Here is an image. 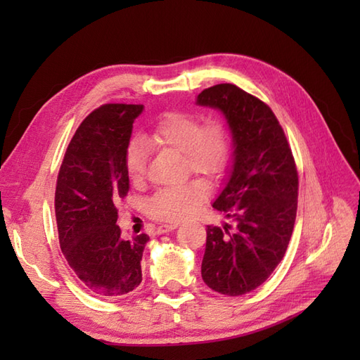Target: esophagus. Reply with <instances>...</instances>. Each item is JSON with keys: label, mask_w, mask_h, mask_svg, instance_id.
<instances>
[{"label": "esophagus", "mask_w": 360, "mask_h": 360, "mask_svg": "<svg viewBox=\"0 0 360 360\" xmlns=\"http://www.w3.org/2000/svg\"><path fill=\"white\" fill-rule=\"evenodd\" d=\"M178 227V224H162L158 227V233H167V232H172L174 229Z\"/></svg>", "instance_id": "1"}]
</instances>
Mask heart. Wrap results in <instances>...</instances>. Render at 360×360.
<instances>
[{
  "instance_id": "b5f03b06",
  "label": "heart",
  "mask_w": 360,
  "mask_h": 360,
  "mask_svg": "<svg viewBox=\"0 0 360 360\" xmlns=\"http://www.w3.org/2000/svg\"><path fill=\"white\" fill-rule=\"evenodd\" d=\"M136 139L127 150L125 170L129 181L139 184L147 173L148 148H170L184 155L186 168L207 179H218L224 173L231 158V136L221 122H207L190 112H170L155 128ZM209 196V186L202 179H193L181 186L160 188L150 200L151 217L162 221H182L200 210Z\"/></svg>"
}]
</instances>
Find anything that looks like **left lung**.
Segmentation results:
<instances>
[{
    "label": "left lung",
    "instance_id": "8db88e82",
    "mask_svg": "<svg viewBox=\"0 0 360 360\" xmlns=\"http://www.w3.org/2000/svg\"><path fill=\"white\" fill-rule=\"evenodd\" d=\"M196 103L223 112L233 142L232 170L213 207L235 229L207 226L201 275L219 294L243 295L263 285L285 257L297 215L294 156L269 106L236 85L204 89Z\"/></svg>",
    "mask_w": 360,
    "mask_h": 360
}]
</instances>
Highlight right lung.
I'll list each match as a JSON object with an SVG mask.
<instances>
[{"label": "right lung", "instance_id": "obj_1", "mask_svg": "<svg viewBox=\"0 0 360 360\" xmlns=\"http://www.w3.org/2000/svg\"><path fill=\"white\" fill-rule=\"evenodd\" d=\"M143 105L106 103L82 122L65 153L56 188L58 240L68 264L98 297L141 285L148 235L124 240L116 202L129 190L125 156Z\"/></svg>", "mask_w": 360, "mask_h": 360}]
</instances>
